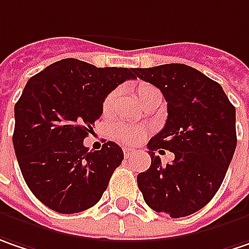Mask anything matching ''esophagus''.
<instances>
[{
    "instance_id": "obj_1",
    "label": "esophagus",
    "mask_w": 249,
    "mask_h": 249,
    "mask_svg": "<svg viewBox=\"0 0 249 249\" xmlns=\"http://www.w3.org/2000/svg\"><path fill=\"white\" fill-rule=\"evenodd\" d=\"M137 154V151L135 149H131V148H124V156L126 159H129V158H132L134 155Z\"/></svg>"
}]
</instances>
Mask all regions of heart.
<instances>
[{"label":"heart","mask_w":249,"mask_h":249,"mask_svg":"<svg viewBox=\"0 0 249 249\" xmlns=\"http://www.w3.org/2000/svg\"><path fill=\"white\" fill-rule=\"evenodd\" d=\"M137 95H138L141 104H143L149 98L160 95V91L156 87H154L152 84L142 83V84H139L138 87H137ZM115 100H117V91H111V93L106 95V98L103 101V114L104 115H108L112 111L114 104H115ZM111 135H112V138L115 139V141H118L121 143L135 145V143H139L142 139L145 138L146 131L143 128L132 126V125L117 124L111 128Z\"/></svg>","instance_id":"b5f03b06"}]
</instances>
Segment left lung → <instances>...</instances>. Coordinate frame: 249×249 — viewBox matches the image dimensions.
Segmentation results:
<instances>
[{
	"label": "left lung",
	"mask_w": 249,
	"mask_h": 249,
	"mask_svg": "<svg viewBox=\"0 0 249 249\" xmlns=\"http://www.w3.org/2000/svg\"><path fill=\"white\" fill-rule=\"evenodd\" d=\"M134 71L168 103L166 124L148 142L151 166L137 178L139 190L156 213L190 215L214 197L226 178L237 146L235 108L217 81L187 65ZM162 149L175 154L172 164L162 165L154 155Z\"/></svg>",
	"instance_id": "8db88e82"
}]
</instances>
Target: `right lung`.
Listing matches in <instances>:
<instances>
[{
  "mask_svg": "<svg viewBox=\"0 0 249 249\" xmlns=\"http://www.w3.org/2000/svg\"><path fill=\"white\" fill-rule=\"evenodd\" d=\"M129 79H137L134 69L63 59L26 83L15 104L14 149L28 187L53 212H84L107 190L124 152L112 141L89 151L83 141L106 95Z\"/></svg>",
  "mask_w": 249,
  "mask_h": 249,
  "instance_id": "add662e5",
  "label": "right lung"
}]
</instances>
